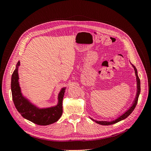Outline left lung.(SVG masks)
<instances>
[{
  "mask_svg": "<svg viewBox=\"0 0 151 151\" xmlns=\"http://www.w3.org/2000/svg\"><path fill=\"white\" fill-rule=\"evenodd\" d=\"M132 65L134 68L135 74V76H136V81H137V93H136L135 99L134 100L133 103L132 104V106L129 109H128L124 113H123L122 115H120L119 117H118L117 118H116L115 120H112V121H98V120H94V119H93L92 118L90 117L91 120L94 121L96 123H98V124H99V125H113V124H115V123H118V122H120L123 120L125 119V118L129 116L132 113V112L134 110V109H135L136 105H137V103L139 96V94H140V81L139 77L138 76L137 70V68H135V67L134 65L132 64Z\"/></svg>",
  "mask_w": 151,
  "mask_h": 151,
  "instance_id": "1",
  "label": "left lung"
}]
</instances>
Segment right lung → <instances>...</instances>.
Segmentation results:
<instances>
[{"instance_id": "right-lung-1", "label": "right lung", "mask_w": 151, "mask_h": 151, "mask_svg": "<svg viewBox=\"0 0 151 151\" xmlns=\"http://www.w3.org/2000/svg\"><path fill=\"white\" fill-rule=\"evenodd\" d=\"M19 65L20 62L19 61L11 77L12 100L18 112L25 119L39 125H48L57 122L63 113L62 101L66 89L65 87L62 88L58 94L57 105L48 108H39L32 103L21 93L18 74Z\"/></svg>"}]
</instances>
